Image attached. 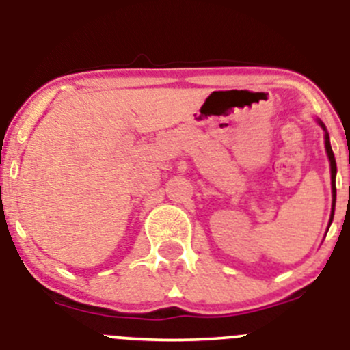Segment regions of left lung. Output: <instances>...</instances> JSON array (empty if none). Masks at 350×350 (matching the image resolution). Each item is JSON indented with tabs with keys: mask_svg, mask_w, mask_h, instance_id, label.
<instances>
[{
	"mask_svg": "<svg viewBox=\"0 0 350 350\" xmlns=\"http://www.w3.org/2000/svg\"><path fill=\"white\" fill-rule=\"evenodd\" d=\"M323 126V123H320ZM325 130V126H323ZM325 148H327L328 159H330V167H332V188H334V206H332V219H334V210H335V174H337V164H335V157L334 152H332V145H330V138H328V133H325ZM330 219V222H332Z\"/></svg>",
	"mask_w": 350,
	"mask_h": 350,
	"instance_id": "8db88e82",
	"label": "left lung"
}]
</instances>
